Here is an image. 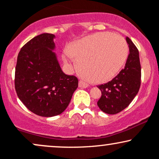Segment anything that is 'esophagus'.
<instances>
[{
	"label": "esophagus",
	"mask_w": 159,
	"mask_h": 159,
	"mask_svg": "<svg viewBox=\"0 0 159 159\" xmlns=\"http://www.w3.org/2000/svg\"><path fill=\"white\" fill-rule=\"evenodd\" d=\"M78 87H81V88H87V87H89V85L87 84L86 82H84V81H81V80H80L79 83H78Z\"/></svg>",
	"instance_id": "obj_1"
}]
</instances>
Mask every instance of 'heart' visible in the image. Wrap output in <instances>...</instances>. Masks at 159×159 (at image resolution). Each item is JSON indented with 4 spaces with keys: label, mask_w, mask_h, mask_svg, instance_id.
<instances>
[{
    "label": "heart",
    "mask_w": 159,
    "mask_h": 159,
    "mask_svg": "<svg viewBox=\"0 0 159 159\" xmlns=\"http://www.w3.org/2000/svg\"><path fill=\"white\" fill-rule=\"evenodd\" d=\"M128 55L129 47L121 36L98 33L71 44L62 58L69 63V58L73 57L81 75L93 83H103L120 72Z\"/></svg>",
    "instance_id": "1"
}]
</instances>
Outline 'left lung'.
<instances>
[{
  "instance_id": "8db88e82",
  "label": "left lung",
  "mask_w": 159,
  "mask_h": 159,
  "mask_svg": "<svg viewBox=\"0 0 159 159\" xmlns=\"http://www.w3.org/2000/svg\"><path fill=\"white\" fill-rule=\"evenodd\" d=\"M129 54L125 67L112 81L98 86L102 96L97 105L105 114H116L120 112L135 97L139 91L141 78L139 52L132 41L125 38Z\"/></svg>"
}]
</instances>
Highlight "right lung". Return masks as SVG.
<instances>
[{"label": "right lung", "instance_id": "right-lung-1", "mask_svg": "<svg viewBox=\"0 0 159 159\" xmlns=\"http://www.w3.org/2000/svg\"><path fill=\"white\" fill-rule=\"evenodd\" d=\"M51 34H42L21 48L17 57L15 88L18 97L31 112L57 116L68 107L78 85V78L62 71Z\"/></svg>", "mask_w": 159, "mask_h": 159}]
</instances>
